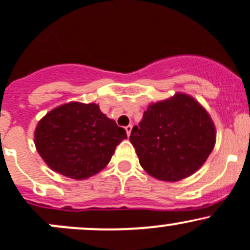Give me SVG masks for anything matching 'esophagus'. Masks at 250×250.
<instances>
[{"instance_id":"obj_1","label":"esophagus","mask_w":250,"mask_h":250,"mask_svg":"<svg viewBox=\"0 0 250 250\" xmlns=\"http://www.w3.org/2000/svg\"><path fill=\"white\" fill-rule=\"evenodd\" d=\"M125 130H126V133H127V136H130L131 135V131H132V125H127L125 127Z\"/></svg>"}]
</instances>
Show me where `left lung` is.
<instances>
[{"mask_svg": "<svg viewBox=\"0 0 250 250\" xmlns=\"http://www.w3.org/2000/svg\"><path fill=\"white\" fill-rule=\"evenodd\" d=\"M130 142L141 167L160 181L176 182L193 175L208 159L216 130L206 108L192 96L177 92L150 103Z\"/></svg>", "mask_w": 250, "mask_h": 250, "instance_id": "obj_1", "label": "left lung"}]
</instances>
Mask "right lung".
Segmentation results:
<instances>
[{
    "label": "right lung",
    "instance_id": "1",
    "mask_svg": "<svg viewBox=\"0 0 250 250\" xmlns=\"http://www.w3.org/2000/svg\"><path fill=\"white\" fill-rule=\"evenodd\" d=\"M126 131L96 103L69 102L49 110L38 123L34 142L53 171L85 180L102 171Z\"/></svg>",
    "mask_w": 250,
    "mask_h": 250
}]
</instances>
